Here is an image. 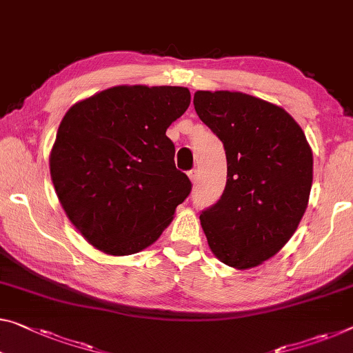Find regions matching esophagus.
Returning <instances> with one entry per match:
<instances>
[{
	"mask_svg": "<svg viewBox=\"0 0 353 353\" xmlns=\"http://www.w3.org/2000/svg\"><path fill=\"white\" fill-rule=\"evenodd\" d=\"M188 175H189V178H191V181L195 183V180H197V176H199V172H197V169H192L188 172Z\"/></svg>",
	"mask_w": 353,
	"mask_h": 353,
	"instance_id": "obj_1",
	"label": "esophagus"
}]
</instances>
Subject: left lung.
Returning a JSON list of instances; mask_svg holds the SVG:
<instances>
[{
  "instance_id": "8db88e82",
  "label": "left lung",
  "mask_w": 353,
  "mask_h": 353,
  "mask_svg": "<svg viewBox=\"0 0 353 353\" xmlns=\"http://www.w3.org/2000/svg\"><path fill=\"white\" fill-rule=\"evenodd\" d=\"M194 108L225 150L227 183L200 213L214 256L233 268L273 257L294 235L312 184L305 132L284 108L232 91H197Z\"/></svg>"
}]
</instances>
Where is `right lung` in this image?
<instances>
[{
	"mask_svg": "<svg viewBox=\"0 0 353 353\" xmlns=\"http://www.w3.org/2000/svg\"><path fill=\"white\" fill-rule=\"evenodd\" d=\"M189 104L183 86H113L64 115L50 154L52 181L70 222L99 251H142L191 194L165 135Z\"/></svg>",
	"mask_w": 353,
	"mask_h": 353,
	"instance_id": "add662e5",
	"label": "right lung"
}]
</instances>
